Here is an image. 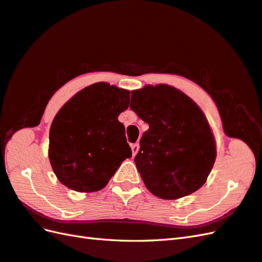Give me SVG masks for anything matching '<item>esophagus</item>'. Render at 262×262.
<instances>
[{
    "label": "esophagus",
    "instance_id": "34e87169",
    "mask_svg": "<svg viewBox=\"0 0 262 262\" xmlns=\"http://www.w3.org/2000/svg\"><path fill=\"white\" fill-rule=\"evenodd\" d=\"M132 151H133V156H135L137 153H138V150H139V145L136 143V144H132Z\"/></svg>",
    "mask_w": 262,
    "mask_h": 262
}]
</instances>
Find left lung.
<instances>
[{
	"mask_svg": "<svg viewBox=\"0 0 262 262\" xmlns=\"http://www.w3.org/2000/svg\"><path fill=\"white\" fill-rule=\"evenodd\" d=\"M130 109L149 125L135 164L155 196L176 200L198 191L216 157L213 134L201 108L167 84L132 91Z\"/></svg>",
	"mask_w": 262,
	"mask_h": 262,
	"instance_id": "8db88e82",
	"label": "left lung"
}]
</instances>
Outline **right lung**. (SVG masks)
Instances as JSON below:
<instances>
[{
  "mask_svg": "<svg viewBox=\"0 0 262 262\" xmlns=\"http://www.w3.org/2000/svg\"><path fill=\"white\" fill-rule=\"evenodd\" d=\"M128 90L97 82L79 91L54 117L49 160L63 185L77 192L105 187L120 164L132 157L125 126L118 120L129 105Z\"/></svg>",
  "mask_w": 262,
  "mask_h": 262,
  "instance_id": "right-lung-1",
  "label": "right lung"
}]
</instances>
